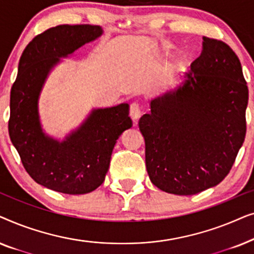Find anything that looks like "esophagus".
Returning a JSON list of instances; mask_svg holds the SVG:
<instances>
[{
	"instance_id": "1",
	"label": "esophagus",
	"mask_w": 254,
	"mask_h": 254,
	"mask_svg": "<svg viewBox=\"0 0 254 254\" xmlns=\"http://www.w3.org/2000/svg\"><path fill=\"white\" fill-rule=\"evenodd\" d=\"M129 116L131 118V120L134 123H137L138 118L141 117V110H140V105L137 103H133L129 107Z\"/></svg>"
}]
</instances>
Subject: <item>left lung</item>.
<instances>
[{
	"instance_id": "1",
	"label": "left lung",
	"mask_w": 254,
	"mask_h": 254,
	"mask_svg": "<svg viewBox=\"0 0 254 254\" xmlns=\"http://www.w3.org/2000/svg\"><path fill=\"white\" fill-rule=\"evenodd\" d=\"M248 102L237 55L203 37L202 53L183 82L151 99L150 113L138 121L151 183L177 195L218 185L244 142Z\"/></svg>"
}]
</instances>
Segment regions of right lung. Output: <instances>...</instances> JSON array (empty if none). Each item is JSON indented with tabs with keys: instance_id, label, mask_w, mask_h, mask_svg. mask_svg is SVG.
Instances as JSON below:
<instances>
[{
	"instance_id": "obj_1",
	"label": "right lung",
	"mask_w": 254,
	"mask_h": 254,
	"mask_svg": "<svg viewBox=\"0 0 254 254\" xmlns=\"http://www.w3.org/2000/svg\"><path fill=\"white\" fill-rule=\"evenodd\" d=\"M103 33L98 25H59L33 38L10 92V140L31 178L60 193L85 194L102 185L117 140L133 125L129 105L123 103L93 109L64 140L41 127L39 97L52 69Z\"/></svg>"
}]
</instances>
